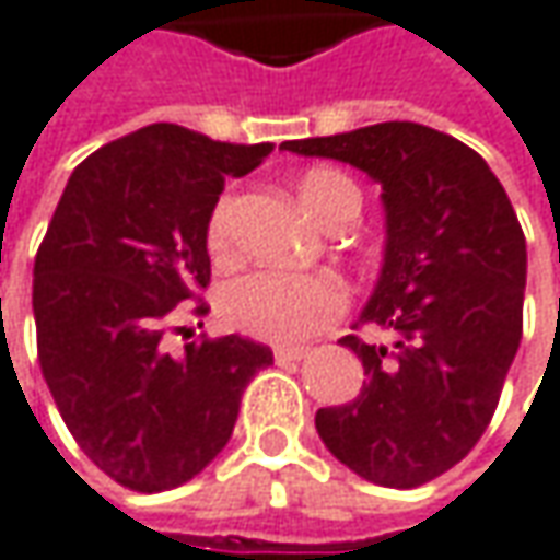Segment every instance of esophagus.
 <instances>
[{
	"mask_svg": "<svg viewBox=\"0 0 560 560\" xmlns=\"http://www.w3.org/2000/svg\"><path fill=\"white\" fill-rule=\"evenodd\" d=\"M311 354L307 346H276V361L279 364H294V361H304Z\"/></svg>",
	"mask_w": 560,
	"mask_h": 560,
	"instance_id": "34e87169",
	"label": "esophagus"
}]
</instances>
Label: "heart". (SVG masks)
Returning <instances> with one entry per match:
<instances>
[{
  "instance_id": "heart-1",
  "label": "heart",
  "mask_w": 560,
  "mask_h": 560,
  "mask_svg": "<svg viewBox=\"0 0 560 560\" xmlns=\"http://www.w3.org/2000/svg\"><path fill=\"white\" fill-rule=\"evenodd\" d=\"M301 199L323 224H329L346 206H361L354 183L346 174L316 167L301 180ZM234 231V199L224 196L209 214L206 244L214 259H224ZM346 284L319 272H284L253 269L231 279L218 294L221 319L253 339L294 342L326 329L339 313H346Z\"/></svg>"
}]
</instances>
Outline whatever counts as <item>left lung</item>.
<instances>
[{
    "label": "left lung",
    "mask_w": 560,
    "mask_h": 560,
    "mask_svg": "<svg viewBox=\"0 0 560 560\" xmlns=\"http://www.w3.org/2000/svg\"><path fill=\"white\" fill-rule=\"evenodd\" d=\"M281 149L346 161L383 186V272L354 329L386 342L339 339L368 377L358 399L316 411V431L351 472L418 488L453 469L498 409L523 336V228L485 158L421 122Z\"/></svg>",
    "instance_id": "1"
}]
</instances>
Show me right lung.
I'll return each mask as SVG.
<instances>
[{"label": "right lung", "mask_w": 560, "mask_h": 560, "mask_svg": "<svg viewBox=\"0 0 560 560\" xmlns=\"http://www.w3.org/2000/svg\"><path fill=\"white\" fill-rule=\"evenodd\" d=\"M276 149L151 122L72 171L34 259L37 358L84 456L129 491L199 476L231 441L241 396L272 351L192 336L212 281L206 228L228 177Z\"/></svg>", "instance_id": "1"}]
</instances>
